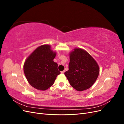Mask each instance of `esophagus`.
<instances>
[{
  "label": "esophagus",
  "instance_id": "1",
  "mask_svg": "<svg viewBox=\"0 0 124 124\" xmlns=\"http://www.w3.org/2000/svg\"><path fill=\"white\" fill-rule=\"evenodd\" d=\"M65 72V70L62 71H61V73L63 74V73H64V72Z\"/></svg>",
  "mask_w": 124,
  "mask_h": 124
}]
</instances>
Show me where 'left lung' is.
Wrapping results in <instances>:
<instances>
[{"mask_svg":"<svg viewBox=\"0 0 124 124\" xmlns=\"http://www.w3.org/2000/svg\"><path fill=\"white\" fill-rule=\"evenodd\" d=\"M99 73L98 63L85 50L76 48L70 53L69 70L65 75L77 91H83L91 87Z\"/></svg>","mask_w":124,"mask_h":124,"instance_id":"1","label":"left lung"}]
</instances>
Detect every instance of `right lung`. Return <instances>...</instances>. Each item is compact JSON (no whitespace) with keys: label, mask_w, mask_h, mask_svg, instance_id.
Segmentation results:
<instances>
[{"label":"right lung","mask_w":124,"mask_h":124,"mask_svg":"<svg viewBox=\"0 0 124 124\" xmlns=\"http://www.w3.org/2000/svg\"><path fill=\"white\" fill-rule=\"evenodd\" d=\"M56 53L50 45L37 47L26 59L24 72L28 83L37 89L45 91L53 85L61 72L58 65L53 61Z\"/></svg>","instance_id":"1"}]
</instances>
